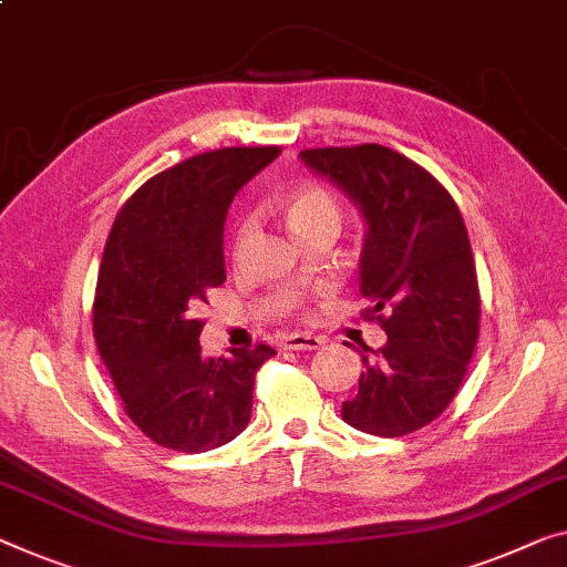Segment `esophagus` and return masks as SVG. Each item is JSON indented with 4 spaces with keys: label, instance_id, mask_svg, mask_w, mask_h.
<instances>
[{
    "label": "esophagus",
    "instance_id": "esophagus-1",
    "mask_svg": "<svg viewBox=\"0 0 567 567\" xmlns=\"http://www.w3.org/2000/svg\"><path fill=\"white\" fill-rule=\"evenodd\" d=\"M319 344H321V339L313 334H286L281 339L284 350H317Z\"/></svg>",
    "mask_w": 567,
    "mask_h": 567
}]
</instances>
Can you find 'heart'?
<instances>
[{
  "label": "heart",
  "instance_id": "obj_1",
  "mask_svg": "<svg viewBox=\"0 0 567 567\" xmlns=\"http://www.w3.org/2000/svg\"><path fill=\"white\" fill-rule=\"evenodd\" d=\"M286 217H289V225L293 233L317 223L339 225V220H342V205H339L337 195L329 193L327 187L303 185V187H296L293 193L286 197ZM254 230H256L254 217H246V220L240 223L238 235H235V250H238V254L246 248V243L250 240Z\"/></svg>",
  "mask_w": 567,
  "mask_h": 567
}]
</instances>
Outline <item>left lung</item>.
I'll list each match as a JSON object with an SVG mask.
<instances>
[{"label":"left lung","mask_w":567,"mask_h":567,"mask_svg":"<svg viewBox=\"0 0 567 567\" xmlns=\"http://www.w3.org/2000/svg\"><path fill=\"white\" fill-rule=\"evenodd\" d=\"M301 159L350 195L368 223L360 293L388 342L362 344L360 390L342 403L352 429L398 439L435 421L458 393L476 339L472 243L449 189L380 144L303 150Z\"/></svg>","instance_id":"8db88e82"}]
</instances>
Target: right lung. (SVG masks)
<instances>
[{"label": "right lung", "instance_id": "obj_1", "mask_svg": "<svg viewBox=\"0 0 567 567\" xmlns=\"http://www.w3.org/2000/svg\"><path fill=\"white\" fill-rule=\"evenodd\" d=\"M281 146H225L154 174L113 220L93 301V337L126 415L146 439L203 454L246 431L264 342L205 357L195 317L225 281L223 225L238 189Z\"/></svg>", "mask_w": 567, "mask_h": 567}]
</instances>
